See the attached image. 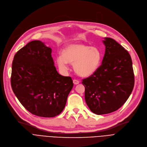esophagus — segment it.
<instances>
[{"instance_id":"1","label":"esophagus","mask_w":147,"mask_h":147,"mask_svg":"<svg viewBox=\"0 0 147 147\" xmlns=\"http://www.w3.org/2000/svg\"><path fill=\"white\" fill-rule=\"evenodd\" d=\"M73 82H74V84L76 85V84H78L80 83V81L78 80H73Z\"/></svg>"}]
</instances>
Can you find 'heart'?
<instances>
[{"label":"heart","instance_id":"heart-1","mask_svg":"<svg viewBox=\"0 0 147 147\" xmlns=\"http://www.w3.org/2000/svg\"><path fill=\"white\" fill-rule=\"evenodd\" d=\"M102 60V53L98 48L82 43L66 45L61 55L56 59L57 64L62 71L67 69V63L73 64L75 73L82 77L94 74L99 68Z\"/></svg>","mask_w":147,"mask_h":147}]
</instances>
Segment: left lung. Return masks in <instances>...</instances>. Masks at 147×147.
I'll return each mask as SVG.
<instances>
[{
    "label": "left lung",
    "instance_id": "1",
    "mask_svg": "<svg viewBox=\"0 0 147 147\" xmlns=\"http://www.w3.org/2000/svg\"><path fill=\"white\" fill-rule=\"evenodd\" d=\"M105 53L98 70L83 79L85 99L93 113H113L129 97L135 84L132 61L128 51L114 39L105 38Z\"/></svg>",
    "mask_w": 147,
    "mask_h": 147
}]
</instances>
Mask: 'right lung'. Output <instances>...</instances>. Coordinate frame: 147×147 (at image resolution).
<instances>
[{
  "label": "right lung",
  "instance_id": "right-lung-1",
  "mask_svg": "<svg viewBox=\"0 0 147 147\" xmlns=\"http://www.w3.org/2000/svg\"><path fill=\"white\" fill-rule=\"evenodd\" d=\"M51 52L42 42L33 40L17 51L12 65L13 93L28 111L42 117L59 115L74 86L71 77L57 72Z\"/></svg>",
  "mask_w": 147,
  "mask_h": 147
}]
</instances>
